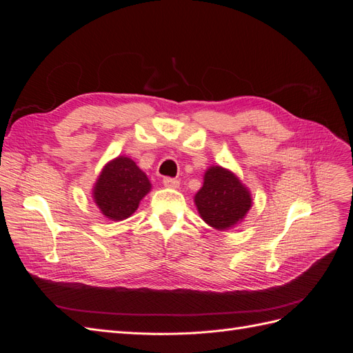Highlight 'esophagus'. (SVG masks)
<instances>
[{"label": "esophagus", "mask_w": 353, "mask_h": 353, "mask_svg": "<svg viewBox=\"0 0 353 353\" xmlns=\"http://www.w3.org/2000/svg\"><path fill=\"white\" fill-rule=\"evenodd\" d=\"M163 184L168 188H178L179 187V181L176 178H163Z\"/></svg>", "instance_id": "1"}]
</instances>
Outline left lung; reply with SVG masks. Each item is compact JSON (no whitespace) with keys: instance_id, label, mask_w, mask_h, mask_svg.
Segmentation results:
<instances>
[{"instance_id":"left-lung-1","label":"left lung","mask_w":353,"mask_h":353,"mask_svg":"<svg viewBox=\"0 0 353 353\" xmlns=\"http://www.w3.org/2000/svg\"><path fill=\"white\" fill-rule=\"evenodd\" d=\"M194 205L209 227L225 231L243 222L253 199L250 190L232 170L213 165L203 175V185L194 196Z\"/></svg>"}]
</instances>
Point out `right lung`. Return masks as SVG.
<instances>
[{
    "mask_svg": "<svg viewBox=\"0 0 353 353\" xmlns=\"http://www.w3.org/2000/svg\"><path fill=\"white\" fill-rule=\"evenodd\" d=\"M150 191L152 183L145 172L131 157L117 156L103 166L91 194L104 218L117 222L130 218Z\"/></svg>",
    "mask_w": 353,
    "mask_h": 353,
    "instance_id": "1",
    "label": "right lung"
}]
</instances>
